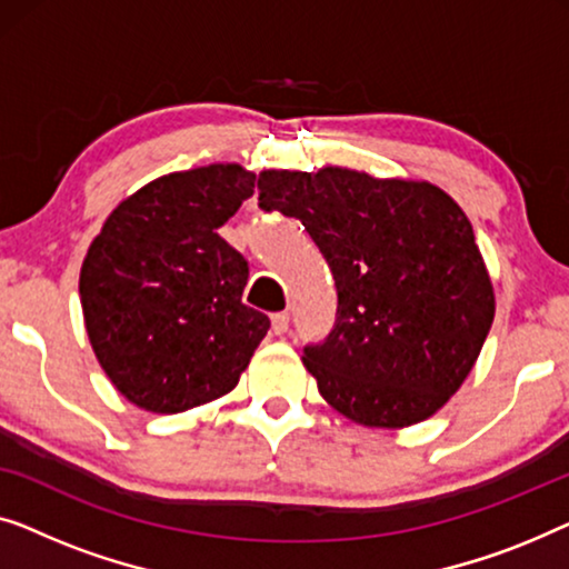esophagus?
I'll return each mask as SVG.
<instances>
[{
    "label": "esophagus",
    "mask_w": 569,
    "mask_h": 569,
    "mask_svg": "<svg viewBox=\"0 0 569 569\" xmlns=\"http://www.w3.org/2000/svg\"><path fill=\"white\" fill-rule=\"evenodd\" d=\"M288 319H291V317H288V311H276V315L270 317V322H273V332H276V335H283V332L288 330Z\"/></svg>",
    "instance_id": "1"
}]
</instances>
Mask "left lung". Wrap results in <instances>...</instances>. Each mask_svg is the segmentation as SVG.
<instances>
[{
  "label": "left lung",
  "mask_w": 569,
  "mask_h": 569,
  "mask_svg": "<svg viewBox=\"0 0 569 569\" xmlns=\"http://www.w3.org/2000/svg\"><path fill=\"white\" fill-rule=\"evenodd\" d=\"M262 211L299 219L338 288L335 327L303 348L319 395L368 428L428 420L456 395L495 319L467 213L430 182L346 167L266 170Z\"/></svg>",
  "instance_id": "8db88e82"
}]
</instances>
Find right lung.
<instances>
[{
	"mask_svg": "<svg viewBox=\"0 0 569 569\" xmlns=\"http://www.w3.org/2000/svg\"><path fill=\"white\" fill-rule=\"evenodd\" d=\"M254 193L239 164L172 172L102 223L79 273L102 371L136 407L186 412L237 387L270 319L247 307L250 266L219 237Z\"/></svg>",
	"mask_w": 569,
	"mask_h": 569,
	"instance_id": "obj_1",
	"label": "right lung"
}]
</instances>
